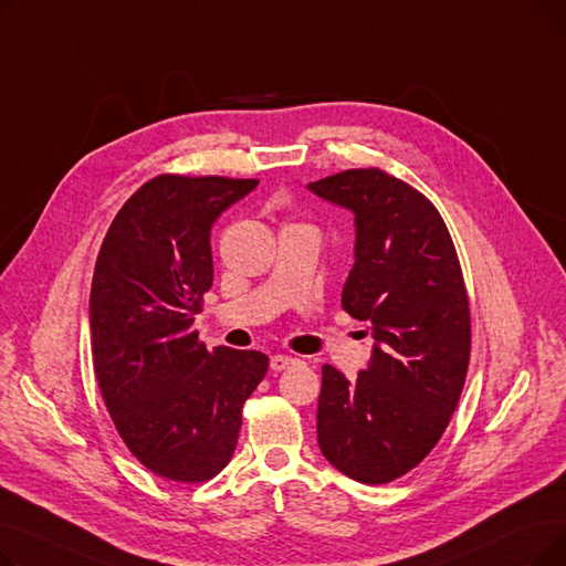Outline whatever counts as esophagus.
Instances as JSON below:
<instances>
[{"instance_id":"1","label":"esophagus","mask_w":566,"mask_h":566,"mask_svg":"<svg viewBox=\"0 0 566 566\" xmlns=\"http://www.w3.org/2000/svg\"><path fill=\"white\" fill-rule=\"evenodd\" d=\"M298 363L301 360L293 358V355H273V358H271V369L273 371H284V369L298 365Z\"/></svg>"}]
</instances>
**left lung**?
I'll use <instances>...</instances> for the list:
<instances>
[{
    "instance_id": "obj_1",
    "label": "left lung",
    "mask_w": 566,
    "mask_h": 566,
    "mask_svg": "<svg viewBox=\"0 0 566 566\" xmlns=\"http://www.w3.org/2000/svg\"><path fill=\"white\" fill-rule=\"evenodd\" d=\"M355 213V263L342 307L369 321L374 350L353 382L323 365L316 438L323 457L363 484L420 465L448 429L470 363V303L438 208L380 167L310 184Z\"/></svg>"
}]
</instances>
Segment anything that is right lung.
I'll return each instance as SVG.
<instances>
[{"mask_svg": "<svg viewBox=\"0 0 566 566\" xmlns=\"http://www.w3.org/2000/svg\"><path fill=\"white\" fill-rule=\"evenodd\" d=\"M256 178L160 174L112 220L94 268V374L130 454L178 484L231 461L243 403L268 371L259 350H208L192 328L213 284L211 227Z\"/></svg>", "mask_w": 566, "mask_h": 566, "instance_id": "add662e5", "label": "right lung"}]
</instances>
